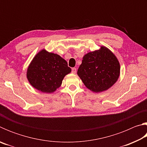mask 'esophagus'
<instances>
[{"mask_svg": "<svg viewBox=\"0 0 147 147\" xmlns=\"http://www.w3.org/2000/svg\"><path fill=\"white\" fill-rule=\"evenodd\" d=\"M72 73L75 74L76 73V68H72Z\"/></svg>", "mask_w": 147, "mask_h": 147, "instance_id": "esophagus-1", "label": "esophagus"}]
</instances>
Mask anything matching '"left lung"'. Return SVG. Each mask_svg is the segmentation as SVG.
Instances as JSON below:
<instances>
[{
  "label": "left lung",
  "instance_id": "left-lung-1",
  "mask_svg": "<svg viewBox=\"0 0 147 147\" xmlns=\"http://www.w3.org/2000/svg\"><path fill=\"white\" fill-rule=\"evenodd\" d=\"M77 74L87 88L99 93L111 88L120 74L116 56L106 47L89 53L83 57Z\"/></svg>",
  "mask_w": 147,
  "mask_h": 147
}]
</instances>
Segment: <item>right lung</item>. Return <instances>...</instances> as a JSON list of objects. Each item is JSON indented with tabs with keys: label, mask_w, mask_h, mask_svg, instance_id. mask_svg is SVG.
Returning a JSON list of instances; mask_svg holds the SVG:
<instances>
[{
	"label": "right lung",
	"mask_w": 147,
	"mask_h": 147,
	"mask_svg": "<svg viewBox=\"0 0 147 147\" xmlns=\"http://www.w3.org/2000/svg\"><path fill=\"white\" fill-rule=\"evenodd\" d=\"M71 71L67 62L60 56L43 49L32 59L26 76L34 88L51 93L60 87L65 76Z\"/></svg>",
	"instance_id": "right-lung-1"
}]
</instances>
